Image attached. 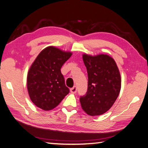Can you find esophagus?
Wrapping results in <instances>:
<instances>
[{
	"label": "esophagus",
	"instance_id": "obj_1",
	"mask_svg": "<svg viewBox=\"0 0 148 148\" xmlns=\"http://www.w3.org/2000/svg\"><path fill=\"white\" fill-rule=\"evenodd\" d=\"M77 86H74L73 87H72L70 89V92H71V93H72V94H75L77 92Z\"/></svg>",
	"mask_w": 148,
	"mask_h": 148
}]
</instances>
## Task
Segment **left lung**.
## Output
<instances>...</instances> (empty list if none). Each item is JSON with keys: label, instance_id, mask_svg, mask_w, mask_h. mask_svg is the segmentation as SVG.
<instances>
[{"label": "left lung", "instance_id": "1", "mask_svg": "<svg viewBox=\"0 0 148 148\" xmlns=\"http://www.w3.org/2000/svg\"><path fill=\"white\" fill-rule=\"evenodd\" d=\"M88 74L86 94L80 101L83 110L90 116L106 113L113 106L121 89V77L115 61L110 56L83 54Z\"/></svg>", "mask_w": 148, "mask_h": 148}]
</instances>
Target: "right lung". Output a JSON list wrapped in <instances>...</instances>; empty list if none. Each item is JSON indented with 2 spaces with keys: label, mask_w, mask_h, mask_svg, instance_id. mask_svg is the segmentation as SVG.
I'll use <instances>...</instances> for the list:
<instances>
[{
  "label": "right lung",
  "mask_w": 148,
  "mask_h": 148,
  "mask_svg": "<svg viewBox=\"0 0 148 148\" xmlns=\"http://www.w3.org/2000/svg\"><path fill=\"white\" fill-rule=\"evenodd\" d=\"M71 55V52L49 46L36 58L27 75L28 94L35 106L51 110L69 93L61 68Z\"/></svg>",
  "instance_id": "right-lung-1"
}]
</instances>
